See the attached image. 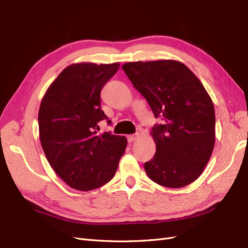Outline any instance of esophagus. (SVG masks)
Wrapping results in <instances>:
<instances>
[{
  "mask_svg": "<svg viewBox=\"0 0 248 248\" xmlns=\"http://www.w3.org/2000/svg\"><path fill=\"white\" fill-rule=\"evenodd\" d=\"M138 137H139V134L138 133H136L134 135H129V136H127V141L133 142V141H135L136 139H137Z\"/></svg>",
  "mask_w": 248,
  "mask_h": 248,
  "instance_id": "1",
  "label": "esophagus"
}]
</instances>
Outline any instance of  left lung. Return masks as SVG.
<instances>
[{
  "mask_svg": "<svg viewBox=\"0 0 248 248\" xmlns=\"http://www.w3.org/2000/svg\"><path fill=\"white\" fill-rule=\"evenodd\" d=\"M122 68L155 116L164 119L150 132L156 151L144 164L147 176L166 187L188 186L203 173L214 147L215 112L210 95L178 61L134 62Z\"/></svg>",
  "mask_w": 248,
  "mask_h": 248,
  "instance_id": "left-lung-1",
  "label": "left lung"
}]
</instances>
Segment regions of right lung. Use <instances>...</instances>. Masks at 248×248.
I'll list each match as a JSON object with an SVG mask.
<instances>
[{"label": "right lung", "instance_id": "1", "mask_svg": "<svg viewBox=\"0 0 248 248\" xmlns=\"http://www.w3.org/2000/svg\"><path fill=\"white\" fill-rule=\"evenodd\" d=\"M119 62L72 63L46 91L38 114L47 161L69 186L87 191L113 178L126 148L124 136L98 134L103 119L100 93Z\"/></svg>", "mask_w": 248, "mask_h": 248}]
</instances>
